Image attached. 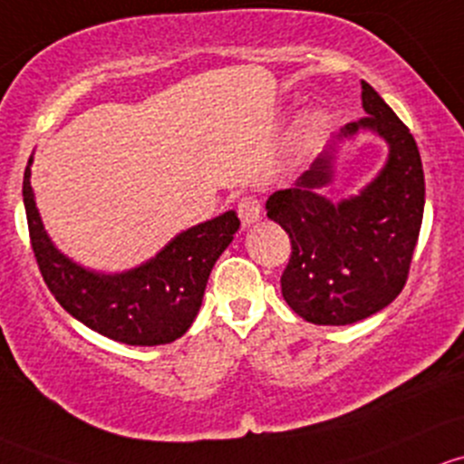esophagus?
<instances>
[{
	"mask_svg": "<svg viewBox=\"0 0 464 464\" xmlns=\"http://www.w3.org/2000/svg\"><path fill=\"white\" fill-rule=\"evenodd\" d=\"M238 218L243 221V226H252L261 218V200L255 197H243L237 205Z\"/></svg>",
	"mask_w": 464,
	"mask_h": 464,
	"instance_id": "esophagus-1",
	"label": "esophagus"
}]
</instances>
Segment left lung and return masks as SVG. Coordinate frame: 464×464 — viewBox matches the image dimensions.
I'll list each match as a JSON object with an SVG mask.
<instances>
[{
  "label": "left lung",
  "instance_id": "8db88e82",
  "mask_svg": "<svg viewBox=\"0 0 464 464\" xmlns=\"http://www.w3.org/2000/svg\"><path fill=\"white\" fill-rule=\"evenodd\" d=\"M366 116L342 136L371 129L389 142L380 176L351 200L333 205L314 189L333 174V154H322L290 189L267 198V217L290 237L281 275L285 304L317 326H346L386 308L409 279L424 212V171L409 127L362 82Z\"/></svg>",
  "mask_w": 464,
  "mask_h": 464
}]
</instances>
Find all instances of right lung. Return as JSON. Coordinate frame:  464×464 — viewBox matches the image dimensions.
<instances>
[{"instance_id": "1", "label": "right lung", "mask_w": 464, "mask_h": 464, "mask_svg": "<svg viewBox=\"0 0 464 464\" xmlns=\"http://www.w3.org/2000/svg\"><path fill=\"white\" fill-rule=\"evenodd\" d=\"M22 194L33 255L51 295L91 331L129 346H160L188 333L209 272L241 226L237 214L226 212L179 234L145 266L95 275L66 259L46 237L33 198L31 160Z\"/></svg>"}]
</instances>
